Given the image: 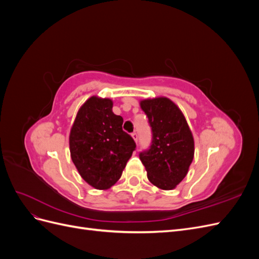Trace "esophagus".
Here are the masks:
<instances>
[{
	"mask_svg": "<svg viewBox=\"0 0 259 259\" xmlns=\"http://www.w3.org/2000/svg\"><path fill=\"white\" fill-rule=\"evenodd\" d=\"M132 137H133V139H134L135 143L138 142V135H137V133H132Z\"/></svg>",
	"mask_w": 259,
	"mask_h": 259,
	"instance_id": "obj_1",
	"label": "esophagus"
}]
</instances>
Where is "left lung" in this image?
<instances>
[{"instance_id": "obj_1", "label": "left lung", "mask_w": 259, "mask_h": 259, "mask_svg": "<svg viewBox=\"0 0 259 259\" xmlns=\"http://www.w3.org/2000/svg\"><path fill=\"white\" fill-rule=\"evenodd\" d=\"M140 108L152 130V145L139 154L149 182L159 189L173 190L182 183L194 156L192 132L179 107L160 96L142 99Z\"/></svg>"}]
</instances>
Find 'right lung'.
Masks as SVG:
<instances>
[{"instance_id": "add662e5", "label": "right lung", "mask_w": 259, "mask_h": 259, "mask_svg": "<svg viewBox=\"0 0 259 259\" xmlns=\"http://www.w3.org/2000/svg\"><path fill=\"white\" fill-rule=\"evenodd\" d=\"M110 98L92 96L80 107L70 130V155L81 177L98 190L120 179L136 144L122 130L123 117Z\"/></svg>"}]
</instances>
